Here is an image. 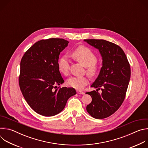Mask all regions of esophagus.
Returning <instances> with one entry per match:
<instances>
[{"mask_svg":"<svg viewBox=\"0 0 148 148\" xmlns=\"http://www.w3.org/2000/svg\"><path fill=\"white\" fill-rule=\"evenodd\" d=\"M77 94H84L85 93H84V92H82V91H77Z\"/></svg>","mask_w":148,"mask_h":148,"instance_id":"1","label":"esophagus"}]
</instances>
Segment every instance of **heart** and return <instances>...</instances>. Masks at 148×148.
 I'll list each match as a JSON object with an SVG mask.
<instances>
[{
    "mask_svg": "<svg viewBox=\"0 0 148 148\" xmlns=\"http://www.w3.org/2000/svg\"><path fill=\"white\" fill-rule=\"evenodd\" d=\"M72 57L86 67V73L91 77H95L99 71L96 64L97 58L95 53L87 47L80 46L71 53ZM58 71L64 75H68L70 70V61L66 55L62 56L57 62ZM89 82L87 76L73 77L67 80L69 87L77 90H82Z\"/></svg>",
    "mask_w": 148,
    "mask_h": 148,
    "instance_id": "1",
    "label": "heart"
}]
</instances>
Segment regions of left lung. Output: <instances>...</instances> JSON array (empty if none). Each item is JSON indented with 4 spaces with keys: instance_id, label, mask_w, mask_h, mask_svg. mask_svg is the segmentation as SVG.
I'll return each instance as SVG.
<instances>
[{
    "instance_id": "obj_1",
    "label": "left lung",
    "mask_w": 148,
    "mask_h": 148,
    "mask_svg": "<svg viewBox=\"0 0 148 148\" xmlns=\"http://www.w3.org/2000/svg\"><path fill=\"white\" fill-rule=\"evenodd\" d=\"M84 41L98 49L102 57L99 74L91 86L97 91L86 92L92 97L87 111L94 118L103 119L115 113L125 99L131 77L130 64L117 45L102 39ZM100 89L101 94L98 92Z\"/></svg>"
}]
</instances>
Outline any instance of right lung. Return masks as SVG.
Here are the masks:
<instances>
[{
  "label": "right lung",
  "mask_w": 148,
  "mask_h": 148,
  "mask_svg": "<svg viewBox=\"0 0 148 148\" xmlns=\"http://www.w3.org/2000/svg\"><path fill=\"white\" fill-rule=\"evenodd\" d=\"M63 38L38 41L25 53L20 61V89L29 106L45 116L58 114L68 99L76 94L73 88L57 87L64 82L58 69L61 51L68 45Z\"/></svg>",
  "instance_id": "1"
}]
</instances>
